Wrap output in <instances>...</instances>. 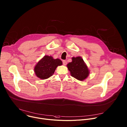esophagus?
Instances as JSON below:
<instances>
[{
    "mask_svg": "<svg viewBox=\"0 0 127 127\" xmlns=\"http://www.w3.org/2000/svg\"><path fill=\"white\" fill-rule=\"evenodd\" d=\"M63 64L64 65H66L67 64V61L66 60H63Z\"/></svg>",
    "mask_w": 127,
    "mask_h": 127,
    "instance_id": "obj_1",
    "label": "esophagus"
}]
</instances>
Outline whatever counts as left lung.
Returning a JSON list of instances; mask_svg holds the SVG:
<instances>
[{
  "instance_id": "1",
  "label": "left lung",
  "mask_w": 127,
  "mask_h": 127,
  "mask_svg": "<svg viewBox=\"0 0 127 127\" xmlns=\"http://www.w3.org/2000/svg\"><path fill=\"white\" fill-rule=\"evenodd\" d=\"M72 60V61L67 65L71 75L79 81H83L86 79L90 72L83 59L81 57H73Z\"/></svg>"
}]
</instances>
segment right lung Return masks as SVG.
Returning <instances> with one entry per match:
<instances>
[{"label": "right lung", "instance_id": "obj_1", "mask_svg": "<svg viewBox=\"0 0 127 127\" xmlns=\"http://www.w3.org/2000/svg\"><path fill=\"white\" fill-rule=\"evenodd\" d=\"M62 65L59 59H54L52 56H44L36 65L34 72L37 77L44 80L51 77L58 66Z\"/></svg>", "mask_w": 127, "mask_h": 127}]
</instances>
